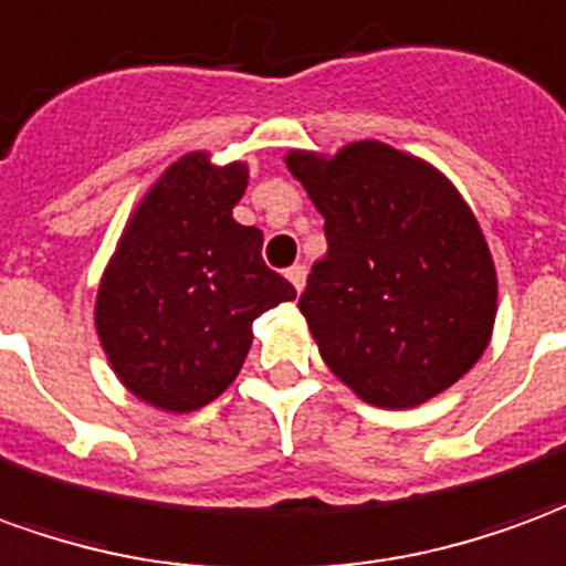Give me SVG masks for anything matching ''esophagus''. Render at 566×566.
<instances>
[{"mask_svg":"<svg viewBox=\"0 0 566 566\" xmlns=\"http://www.w3.org/2000/svg\"><path fill=\"white\" fill-rule=\"evenodd\" d=\"M286 280H290L295 292L304 290V280H307V271H304V264H292L290 271H286Z\"/></svg>","mask_w":566,"mask_h":566,"instance_id":"1","label":"esophagus"}]
</instances>
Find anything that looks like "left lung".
<instances>
[{
  "label": "left lung",
  "instance_id": "left-lung-1",
  "mask_svg": "<svg viewBox=\"0 0 566 566\" xmlns=\"http://www.w3.org/2000/svg\"><path fill=\"white\" fill-rule=\"evenodd\" d=\"M283 161L326 219V259L298 298L323 363L368 405L430 402L494 335L496 268L475 212L439 167L380 139Z\"/></svg>",
  "mask_w": 566,
  "mask_h": 566
}]
</instances>
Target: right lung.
<instances>
[{"instance_id":"right-lung-1","label":"right lung","mask_w":566,"mask_h":566,"mask_svg":"<svg viewBox=\"0 0 566 566\" xmlns=\"http://www.w3.org/2000/svg\"><path fill=\"white\" fill-rule=\"evenodd\" d=\"M247 182L243 161L216 164L203 148L176 158L99 276V347L124 390L167 415L219 399L250 354L252 319L295 298L262 262V231L234 219Z\"/></svg>"}]
</instances>
